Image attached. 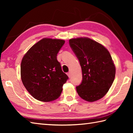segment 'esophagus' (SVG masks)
<instances>
[{"label":"esophagus","instance_id":"34e87169","mask_svg":"<svg viewBox=\"0 0 133 133\" xmlns=\"http://www.w3.org/2000/svg\"><path fill=\"white\" fill-rule=\"evenodd\" d=\"M67 75H68V77H69V78H71V72H70V71H69V72H67Z\"/></svg>","mask_w":133,"mask_h":133}]
</instances>
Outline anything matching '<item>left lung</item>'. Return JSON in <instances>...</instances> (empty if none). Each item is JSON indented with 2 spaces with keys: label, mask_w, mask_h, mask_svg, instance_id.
Listing matches in <instances>:
<instances>
[{
  "label": "left lung",
  "mask_w": 133,
  "mask_h": 133,
  "mask_svg": "<svg viewBox=\"0 0 133 133\" xmlns=\"http://www.w3.org/2000/svg\"><path fill=\"white\" fill-rule=\"evenodd\" d=\"M69 44L79 61L82 81L76 87L79 97L88 102L103 97L113 83L115 67L109 51L88 38L71 39Z\"/></svg>",
  "instance_id": "8db88e82"
}]
</instances>
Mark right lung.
Wrapping results in <instances>:
<instances>
[{"instance_id": "obj_1", "label": "right lung", "mask_w": 133, "mask_h": 133, "mask_svg": "<svg viewBox=\"0 0 133 133\" xmlns=\"http://www.w3.org/2000/svg\"><path fill=\"white\" fill-rule=\"evenodd\" d=\"M64 43L62 39L43 38L31 47L22 59V83L36 99L50 102L61 95L69 77L62 71L56 56Z\"/></svg>"}]
</instances>
